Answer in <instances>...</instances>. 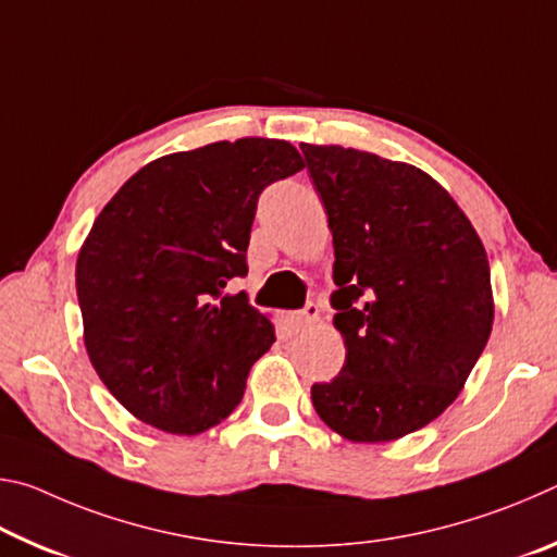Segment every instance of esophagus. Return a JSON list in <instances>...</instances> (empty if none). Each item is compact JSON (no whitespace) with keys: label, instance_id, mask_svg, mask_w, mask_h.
I'll use <instances>...</instances> for the list:
<instances>
[{"label":"esophagus","instance_id":"34e87169","mask_svg":"<svg viewBox=\"0 0 557 557\" xmlns=\"http://www.w3.org/2000/svg\"><path fill=\"white\" fill-rule=\"evenodd\" d=\"M319 319V307L314 305V301H309V305L301 309V312H295L292 314V322H295V326L297 329H307V326H312L314 322Z\"/></svg>","mask_w":557,"mask_h":557}]
</instances>
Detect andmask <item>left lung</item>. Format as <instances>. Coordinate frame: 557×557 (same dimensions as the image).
Wrapping results in <instances>:
<instances>
[{
    "label": "left lung",
    "mask_w": 557,
    "mask_h": 557,
    "mask_svg": "<svg viewBox=\"0 0 557 557\" xmlns=\"http://www.w3.org/2000/svg\"><path fill=\"white\" fill-rule=\"evenodd\" d=\"M334 235V324L346 361L312 385L351 442L425 428L457 398L494 324L482 240L435 178L338 145H301Z\"/></svg>",
    "instance_id": "obj_1"
}]
</instances>
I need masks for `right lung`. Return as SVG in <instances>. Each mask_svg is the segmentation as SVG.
<instances>
[{"mask_svg":"<svg viewBox=\"0 0 557 557\" xmlns=\"http://www.w3.org/2000/svg\"><path fill=\"white\" fill-rule=\"evenodd\" d=\"M299 169L282 139L213 143L149 162L100 211L75 265L83 336L137 420L199 435L240 403L275 326L225 287L248 275L262 188Z\"/></svg>","mask_w":557,"mask_h":557,"instance_id":"1","label":"right lung"}]
</instances>
